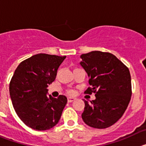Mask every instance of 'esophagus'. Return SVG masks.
I'll return each instance as SVG.
<instances>
[{
  "instance_id": "34e87169",
  "label": "esophagus",
  "mask_w": 146,
  "mask_h": 146,
  "mask_svg": "<svg viewBox=\"0 0 146 146\" xmlns=\"http://www.w3.org/2000/svg\"><path fill=\"white\" fill-rule=\"evenodd\" d=\"M75 99H76L75 98H74V97H68L67 100H68V102H72L74 101Z\"/></svg>"
}]
</instances>
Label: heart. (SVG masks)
I'll use <instances>...</instances> for the list:
<instances>
[{
	"mask_svg": "<svg viewBox=\"0 0 146 146\" xmlns=\"http://www.w3.org/2000/svg\"><path fill=\"white\" fill-rule=\"evenodd\" d=\"M67 93H68V94H73V91H68Z\"/></svg>",
	"mask_w": 146,
	"mask_h": 146,
	"instance_id": "obj_1",
	"label": "heart"
}]
</instances>
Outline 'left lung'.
Returning a JSON list of instances; mask_svg holds the SVG:
<instances>
[{
    "mask_svg": "<svg viewBox=\"0 0 146 146\" xmlns=\"http://www.w3.org/2000/svg\"><path fill=\"white\" fill-rule=\"evenodd\" d=\"M80 58V65L87 72L91 86L85 94H96L95 100L89 103L84 100L82 118L93 128H108L121 118L130 102L129 70L110 52L92 51Z\"/></svg>",
    "mask_w": 146,
    "mask_h": 146,
    "instance_id": "obj_1",
    "label": "left lung"
}]
</instances>
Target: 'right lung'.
I'll use <instances>...</instances> for the list:
<instances>
[{"instance_id":"add662e5","label":"right lung","mask_w":146,"mask_h":146,"mask_svg":"<svg viewBox=\"0 0 146 146\" xmlns=\"http://www.w3.org/2000/svg\"><path fill=\"white\" fill-rule=\"evenodd\" d=\"M66 56L40 53L19 64L9 83V94L18 117L30 128L44 131L58 123L67 98L47 96Z\"/></svg>"}]
</instances>
